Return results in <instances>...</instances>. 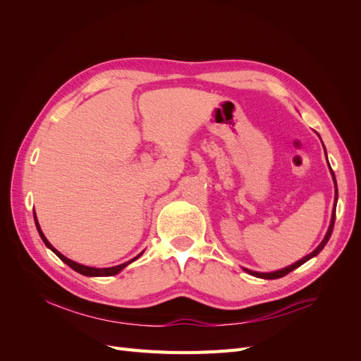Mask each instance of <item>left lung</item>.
<instances>
[{"label": "left lung", "instance_id": "left-lung-1", "mask_svg": "<svg viewBox=\"0 0 361 361\" xmlns=\"http://www.w3.org/2000/svg\"><path fill=\"white\" fill-rule=\"evenodd\" d=\"M331 174H333V180H334V187H336V195H334V200L337 202V183H336V176H334V171L331 170ZM334 220H336V203H334V209H333V215H331V223H330V227H329V232H326V235H325V238L322 239V243L316 247V250H313L310 255H307L305 257H302L301 260H298V262H295L293 265H290V267H286V268H283V269H279V271H276V272H256V271H251V269H247V268H244L248 274H251V276H255V277H259V279H267V280H274V279H280V277H285L286 274H289L290 271H293L295 268H298V267H301L302 264H305V262H307L309 259H312V257H314L316 255H319L321 251H322V248L325 247V244L329 243V239H330V236H331V233H333V227H334Z\"/></svg>", "mask_w": 361, "mask_h": 361}]
</instances>
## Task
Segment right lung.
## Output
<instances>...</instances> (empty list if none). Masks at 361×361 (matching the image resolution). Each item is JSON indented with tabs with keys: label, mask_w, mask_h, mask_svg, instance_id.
<instances>
[{
	"label": "right lung",
	"mask_w": 361,
	"mask_h": 361,
	"mask_svg": "<svg viewBox=\"0 0 361 361\" xmlns=\"http://www.w3.org/2000/svg\"><path fill=\"white\" fill-rule=\"evenodd\" d=\"M35 221H36V227H37V232H39V235H40V238H42V241L45 243V245L48 247V248H51L54 253H56L64 264H68L73 271H76V272H80V274H82V276H89V277H106V276H114V274H117V272H120L122 271L126 265H129L130 262H134L135 259H138L141 255L143 253H140L137 257H134L133 260H129V262H125V264H122V265H117V267H113V268H92V267H84V265H80V264H76V262H73V260H71V259H68V257H64L60 251H57L56 248H54L49 243H48V239L45 238V235L42 233V231H40V226H39V223H37V218H36V214H35Z\"/></svg>",
	"instance_id": "1"
}]
</instances>
